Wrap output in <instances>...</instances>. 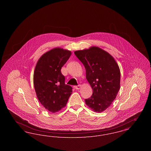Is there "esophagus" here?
I'll return each instance as SVG.
<instances>
[{
  "mask_svg": "<svg viewBox=\"0 0 151 151\" xmlns=\"http://www.w3.org/2000/svg\"><path fill=\"white\" fill-rule=\"evenodd\" d=\"M74 88H75L76 89L79 90V89H80V88H81V86L79 85V86H74Z\"/></svg>",
  "mask_w": 151,
  "mask_h": 151,
  "instance_id": "1",
  "label": "esophagus"
}]
</instances>
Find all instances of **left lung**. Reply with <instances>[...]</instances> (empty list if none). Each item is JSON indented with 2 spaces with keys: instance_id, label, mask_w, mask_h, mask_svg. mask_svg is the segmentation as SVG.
<instances>
[{
  "instance_id": "obj_1",
  "label": "left lung",
  "mask_w": 151,
  "mask_h": 151,
  "mask_svg": "<svg viewBox=\"0 0 151 151\" xmlns=\"http://www.w3.org/2000/svg\"><path fill=\"white\" fill-rule=\"evenodd\" d=\"M74 53L84 65L86 79L93 90L92 96L85 100L86 104L94 111L102 112L110 106L119 90V67L114 58L99 47Z\"/></svg>"
}]
</instances>
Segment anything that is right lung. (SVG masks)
Wrapping results in <instances>:
<instances>
[{
  "label": "right lung",
  "instance_id": "obj_1",
  "mask_svg": "<svg viewBox=\"0 0 151 151\" xmlns=\"http://www.w3.org/2000/svg\"><path fill=\"white\" fill-rule=\"evenodd\" d=\"M71 52L56 47L45 52L38 59L34 71L33 83L37 97L43 107L52 113L65 108L72 93L65 84L61 68Z\"/></svg>",
  "mask_w": 151,
  "mask_h": 151
}]
</instances>
